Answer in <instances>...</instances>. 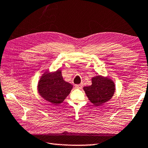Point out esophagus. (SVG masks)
I'll list each match as a JSON object with an SVG mask.
<instances>
[{
  "mask_svg": "<svg viewBox=\"0 0 148 148\" xmlns=\"http://www.w3.org/2000/svg\"><path fill=\"white\" fill-rule=\"evenodd\" d=\"M75 87L77 88H82L83 87V84L81 83V84H79V85H75Z\"/></svg>",
  "mask_w": 148,
  "mask_h": 148,
  "instance_id": "1",
  "label": "esophagus"
}]
</instances>
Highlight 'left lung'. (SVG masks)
<instances>
[{
  "instance_id": "8db88e82",
  "label": "left lung",
  "mask_w": 148,
  "mask_h": 148,
  "mask_svg": "<svg viewBox=\"0 0 148 148\" xmlns=\"http://www.w3.org/2000/svg\"><path fill=\"white\" fill-rule=\"evenodd\" d=\"M86 95L95 106H100L109 101L115 90L114 82L109 77L97 76L92 78V85L83 87Z\"/></svg>"
}]
</instances>
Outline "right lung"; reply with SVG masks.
<instances>
[{
  "label": "right lung",
  "mask_w": 148,
  "mask_h": 148,
  "mask_svg": "<svg viewBox=\"0 0 148 148\" xmlns=\"http://www.w3.org/2000/svg\"><path fill=\"white\" fill-rule=\"evenodd\" d=\"M71 83L64 81L61 71L46 72L40 79L37 88L41 96L47 101L58 105L64 101L72 88Z\"/></svg>",
  "instance_id": "add662e5"
}]
</instances>
